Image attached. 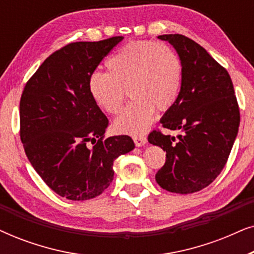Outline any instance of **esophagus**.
I'll return each instance as SVG.
<instances>
[{"label": "esophagus", "instance_id": "1", "mask_svg": "<svg viewBox=\"0 0 254 254\" xmlns=\"http://www.w3.org/2000/svg\"><path fill=\"white\" fill-rule=\"evenodd\" d=\"M133 141L136 147H142V145L147 143V137H145L144 135H134Z\"/></svg>", "mask_w": 254, "mask_h": 254}]
</instances>
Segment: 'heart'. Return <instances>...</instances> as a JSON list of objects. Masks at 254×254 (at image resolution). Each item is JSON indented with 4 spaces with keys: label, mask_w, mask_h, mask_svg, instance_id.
Returning a JSON list of instances; mask_svg holds the SVG:
<instances>
[{
    "label": "heart",
    "mask_w": 254,
    "mask_h": 254,
    "mask_svg": "<svg viewBox=\"0 0 254 254\" xmlns=\"http://www.w3.org/2000/svg\"><path fill=\"white\" fill-rule=\"evenodd\" d=\"M107 72L89 78V92L103 111L116 116L128 95L131 102L114 127L125 134H142L150 126L156 110L165 112L176 103L183 81L182 60L169 45L133 41L106 62Z\"/></svg>",
    "instance_id": "obj_1"
}]
</instances>
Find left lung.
<instances>
[{
	"mask_svg": "<svg viewBox=\"0 0 254 254\" xmlns=\"http://www.w3.org/2000/svg\"><path fill=\"white\" fill-rule=\"evenodd\" d=\"M183 64L180 92L161 119L164 128L183 130L175 136L152 130L151 144L166 151L156 182L172 193L199 192L216 179L227 163L238 133L241 114L227 69L195 41L183 34H163Z\"/></svg>",
	"mask_w": 254,
	"mask_h": 254,
	"instance_id": "1",
	"label": "left lung"
}]
</instances>
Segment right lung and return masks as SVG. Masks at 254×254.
<instances>
[{"instance_id": "1", "label": "right lung", "mask_w": 254, "mask_h": 254, "mask_svg": "<svg viewBox=\"0 0 254 254\" xmlns=\"http://www.w3.org/2000/svg\"><path fill=\"white\" fill-rule=\"evenodd\" d=\"M123 39L65 45L24 86L19 103L24 150L46 185L68 200L102 194L113 180L114 159L135 147L128 135L104 137L109 119L89 92L90 76Z\"/></svg>"}]
</instances>
